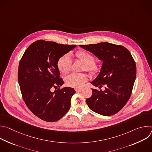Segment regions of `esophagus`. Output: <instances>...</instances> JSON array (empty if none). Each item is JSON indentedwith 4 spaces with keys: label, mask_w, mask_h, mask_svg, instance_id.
<instances>
[{
    "label": "esophagus",
    "mask_w": 152,
    "mask_h": 152,
    "mask_svg": "<svg viewBox=\"0 0 152 152\" xmlns=\"http://www.w3.org/2000/svg\"><path fill=\"white\" fill-rule=\"evenodd\" d=\"M82 90V88H75V91H77V92H80Z\"/></svg>",
    "instance_id": "1"
}]
</instances>
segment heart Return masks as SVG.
<instances>
[{"label": "heart", "instance_id": "b5f03b06", "mask_svg": "<svg viewBox=\"0 0 152 152\" xmlns=\"http://www.w3.org/2000/svg\"><path fill=\"white\" fill-rule=\"evenodd\" d=\"M76 56L83 63L85 66L84 70L88 71L91 74H96L99 73L101 69L99 64L96 63L94 56L88 52L80 50L75 54ZM59 70L62 73H67L70 72L72 66V60L69 54H66L61 56L57 63ZM87 76L85 74L72 73L66 76V82L67 85L72 87H80L87 80Z\"/></svg>", "mask_w": 152, "mask_h": 152}]
</instances>
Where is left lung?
I'll list each match as a JSON object with an SVG mask.
<instances>
[{
	"mask_svg": "<svg viewBox=\"0 0 152 152\" xmlns=\"http://www.w3.org/2000/svg\"><path fill=\"white\" fill-rule=\"evenodd\" d=\"M103 61L100 72L91 82L104 90L92 89V96L86 100L94 112L110 116L119 112L131 96L136 79L135 62L130 52L124 46L108 43L80 45Z\"/></svg>",
	"mask_w": 152,
	"mask_h": 152,
	"instance_id": "1",
	"label": "left lung"
}]
</instances>
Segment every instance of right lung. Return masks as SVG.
<instances>
[{"instance_id": "1", "label": "right lung", "mask_w": 152, "mask_h": 152, "mask_svg": "<svg viewBox=\"0 0 152 152\" xmlns=\"http://www.w3.org/2000/svg\"><path fill=\"white\" fill-rule=\"evenodd\" d=\"M76 46L37 40L21 58L18 81L21 95L29 110L42 120L58 121L70 110L71 98L76 91L70 87L57 88L64 81L59 78L57 63ZM52 88H56L53 92Z\"/></svg>"}]
</instances>
